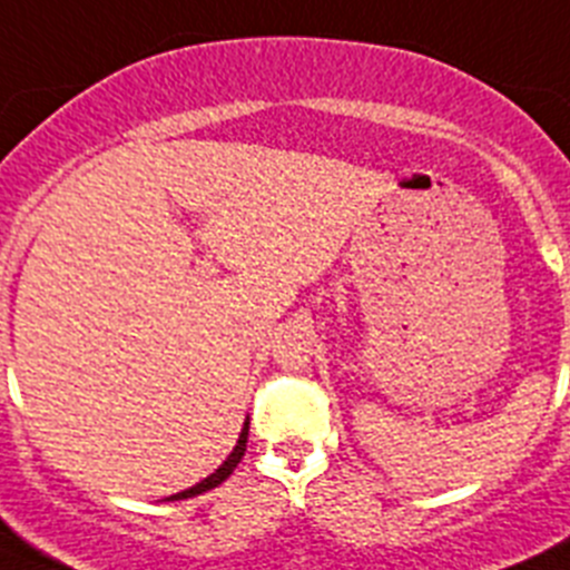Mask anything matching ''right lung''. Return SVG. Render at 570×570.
Returning <instances> with one entry per match:
<instances>
[{"label": "right lung", "instance_id": "obj_1", "mask_svg": "<svg viewBox=\"0 0 570 570\" xmlns=\"http://www.w3.org/2000/svg\"><path fill=\"white\" fill-rule=\"evenodd\" d=\"M247 434H249V423H244V429H240V438H238V445L233 449V454H229L227 460H224V465L215 474H209L207 480H202V483H196L193 489L181 491V494H173L170 500H187V497H196V494H204V491L215 489V485H222L224 480H227L229 474H233L235 465L240 463V458H244V451H247Z\"/></svg>", "mask_w": 570, "mask_h": 570}]
</instances>
